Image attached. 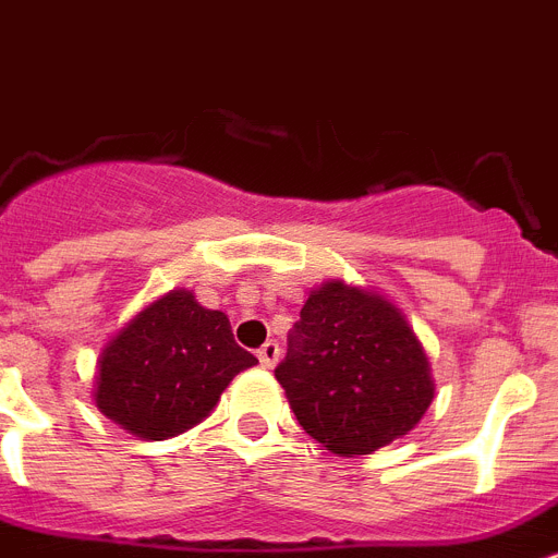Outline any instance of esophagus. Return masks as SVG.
<instances>
[{"label": "esophagus", "mask_w": 558, "mask_h": 558, "mask_svg": "<svg viewBox=\"0 0 558 558\" xmlns=\"http://www.w3.org/2000/svg\"><path fill=\"white\" fill-rule=\"evenodd\" d=\"M280 357V345L275 343V340H269V343H264L260 349H257V360H260V366L264 368H271L275 363H278Z\"/></svg>", "instance_id": "1"}]
</instances>
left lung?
<instances>
[{
    "instance_id": "8db88e82",
    "label": "left lung",
    "mask_w": 558,
    "mask_h": 558,
    "mask_svg": "<svg viewBox=\"0 0 558 558\" xmlns=\"http://www.w3.org/2000/svg\"><path fill=\"white\" fill-rule=\"evenodd\" d=\"M275 377L303 430L340 457L400 439L434 400L428 357L405 315L343 280L308 294Z\"/></svg>"
}]
</instances>
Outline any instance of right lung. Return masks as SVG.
I'll return each instance as SVG.
<instances>
[{"label": "right lung", "mask_w": 558, "mask_h": 558, "mask_svg": "<svg viewBox=\"0 0 558 558\" xmlns=\"http://www.w3.org/2000/svg\"><path fill=\"white\" fill-rule=\"evenodd\" d=\"M255 363L223 312L172 289L101 349L93 400L135 437L170 439L213 414L232 377Z\"/></svg>", "instance_id": "1"}]
</instances>
